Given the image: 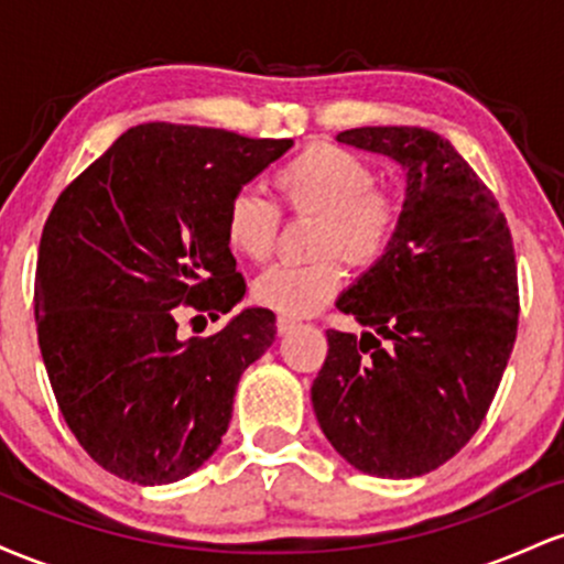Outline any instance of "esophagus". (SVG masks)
<instances>
[{"mask_svg":"<svg viewBox=\"0 0 564 564\" xmlns=\"http://www.w3.org/2000/svg\"><path fill=\"white\" fill-rule=\"evenodd\" d=\"M275 328H278V334H289V332H294V328H296V321L286 318V315H281V318L275 321Z\"/></svg>","mask_w":564,"mask_h":564,"instance_id":"esophagus-1","label":"esophagus"}]
</instances>
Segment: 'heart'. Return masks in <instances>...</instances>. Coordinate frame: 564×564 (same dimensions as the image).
<instances>
[{"mask_svg": "<svg viewBox=\"0 0 564 564\" xmlns=\"http://www.w3.org/2000/svg\"><path fill=\"white\" fill-rule=\"evenodd\" d=\"M371 164L347 148L313 142L281 164L273 187L281 206L296 217H315L313 264H275L254 281V300L286 318L318 313L339 294L345 273L339 260L371 268L392 249L403 225V196L390 185L373 183ZM225 241L232 254L262 262L273 254L281 212L251 191H238L223 217Z\"/></svg>", "mask_w": 564, "mask_h": 564, "instance_id": "heart-1", "label": "heart"}]
</instances>
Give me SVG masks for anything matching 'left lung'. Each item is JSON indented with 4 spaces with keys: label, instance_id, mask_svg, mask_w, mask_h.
I'll return each mask as SVG.
<instances>
[{
    "label": "left lung",
    "instance_id": "left-lung-1",
    "mask_svg": "<svg viewBox=\"0 0 564 564\" xmlns=\"http://www.w3.org/2000/svg\"><path fill=\"white\" fill-rule=\"evenodd\" d=\"M345 145L405 170L403 225L387 257L336 300L366 332H326L313 381L323 435L355 469L419 477L480 430L514 347V243L498 200L448 140L360 127Z\"/></svg>",
    "mask_w": 564,
    "mask_h": 564
}]
</instances>
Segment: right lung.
Wrapping results in <instances>:
<instances>
[{"mask_svg": "<svg viewBox=\"0 0 564 564\" xmlns=\"http://www.w3.org/2000/svg\"><path fill=\"white\" fill-rule=\"evenodd\" d=\"M291 145L151 121L57 196L39 241V349L68 430L121 480L196 471L228 432L241 373L273 345L264 307L204 339H180L177 315L215 321L243 300L225 206Z\"/></svg>", "mask_w": 564, "mask_h": 564, "instance_id": "obj_1", "label": "right lung"}]
</instances>
